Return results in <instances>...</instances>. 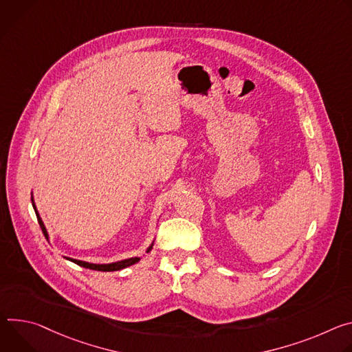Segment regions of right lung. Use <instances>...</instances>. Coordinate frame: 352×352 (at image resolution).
Listing matches in <instances>:
<instances>
[{
  "mask_svg": "<svg viewBox=\"0 0 352 352\" xmlns=\"http://www.w3.org/2000/svg\"><path fill=\"white\" fill-rule=\"evenodd\" d=\"M33 208H34V211H36L34 204H33ZM36 217H37L38 225H41V228H42V230H43V233H45V236L47 238V230H46L45 225H43V222H42L41 217H38L37 211H36ZM151 249H152V246H149L146 252H149ZM68 260H71L72 263H75V264H78V265H81V267L89 268V270H96V271H117V270H123V268H126V267H130V265L135 264L137 261H140V257H131V258L122 260V261H117V263H111V264H91V263H85V261H81V260H74V258H68Z\"/></svg>",
  "mask_w": 352,
  "mask_h": 352,
  "instance_id": "1",
  "label": "right lung"
}]
</instances>
